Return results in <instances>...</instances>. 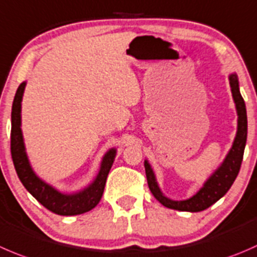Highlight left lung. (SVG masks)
<instances>
[{"label":"left lung","instance_id":"8db88e82","mask_svg":"<svg viewBox=\"0 0 257 257\" xmlns=\"http://www.w3.org/2000/svg\"><path fill=\"white\" fill-rule=\"evenodd\" d=\"M230 86L232 91L233 100L236 103V109H237L238 115V128L237 134H236L235 142L231 148L230 153L226 157L222 166L211 176L205 183V186L198 191L197 195L186 201H172L168 200L162 195L161 189L156 182L153 171L148 162H144L146 167L147 181H148V187L154 197L159 201L166 207L172 208L177 211H188V212H200V211L206 210L217 202L221 197L227 193L228 189L231 188L232 183L235 182L238 172H240L241 163L243 158V151L246 146V138H247V115H246V105L243 98L241 96L240 90H238V80L235 74L230 76Z\"/></svg>","mask_w":257,"mask_h":257}]
</instances>
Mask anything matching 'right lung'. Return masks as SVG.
<instances>
[{
	"instance_id": "obj_1",
	"label": "right lung",
	"mask_w": 257,
	"mask_h": 257,
	"mask_svg": "<svg viewBox=\"0 0 257 257\" xmlns=\"http://www.w3.org/2000/svg\"><path fill=\"white\" fill-rule=\"evenodd\" d=\"M26 83L20 84L19 89L15 95L14 104H12L11 113V156L14 161L15 169L17 172L20 181L25 186V188L51 212L60 216H75L85 213L93 210L100 201L103 196L104 187H105L106 177L113 164L115 151L110 149L104 157L101 162L100 172L95 178L94 183L80 193L76 195H62L56 189L50 187L41 179L37 178L30 167L27 161L26 153H25L24 139L21 133V100L24 94Z\"/></svg>"
}]
</instances>
